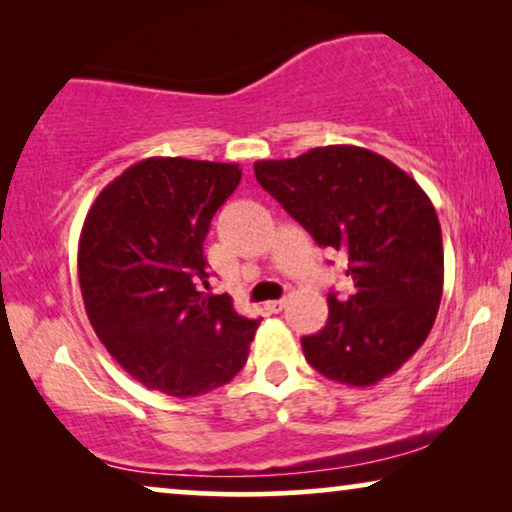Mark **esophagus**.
Listing matches in <instances>:
<instances>
[{"mask_svg": "<svg viewBox=\"0 0 512 512\" xmlns=\"http://www.w3.org/2000/svg\"><path fill=\"white\" fill-rule=\"evenodd\" d=\"M284 307H286V298H282V300H268V303H265V310H268L270 314L282 312Z\"/></svg>", "mask_w": 512, "mask_h": 512, "instance_id": "obj_1", "label": "esophagus"}]
</instances>
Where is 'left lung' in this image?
Listing matches in <instances>:
<instances>
[{
    "label": "left lung",
    "mask_w": 512,
    "mask_h": 512,
    "mask_svg": "<svg viewBox=\"0 0 512 512\" xmlns=\"http://www.w3.org/2000/svg\"><path fill=\"white\" fill-rule=\"evenodd\" d=\"M258 184L314 237L347 254L354 293L328 296V321L305 335L314 370L347 387L394 375L429 338L443 296V233L422 186L380 153L333 144L258 160Z\"/></svg>",
    "instance_id": "8db88e82"
}]
</instances>
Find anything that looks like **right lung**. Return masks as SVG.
<instances>
[{
    "label": "right lung",
    "mask_w": 512,
    "mask_h": 512,
    "mask_svg": "<svg viewBox=\"0 0 512 512\" xmlns=\"http://www.w3.org/2000/svg\"><path fill=\"white\" fill-rule=\"evenodd\" d=\"M235 163L153 156L97 195L79 237V284L97 338L146 389L188 398L240 373L258 321L207 296L209 223L240 184Z\"/></svg>",
    "instance_id": "right-lung-1"
}]
</instances>
